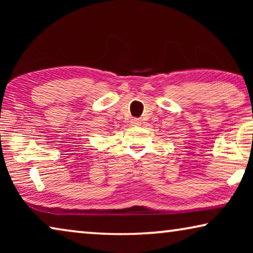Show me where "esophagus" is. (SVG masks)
Listing matches in <instances>:
<instances>
[{
  "instance_id": "34e87169",
  "label": "esophagus",
  "mask_w": 253,
  "mask_h": 253,
  "mask_svg": "<svg viewBox=\"0 0 253 253\" xmlns=\"http://www.w3.org/2000/svg\"><path fill=\"white\" fill-rule=\"evenodd\" d=\"M132 123L134 124V126H139V124H140V120L133 119V120H132Z\"/></svg>"
}]
</instances>
